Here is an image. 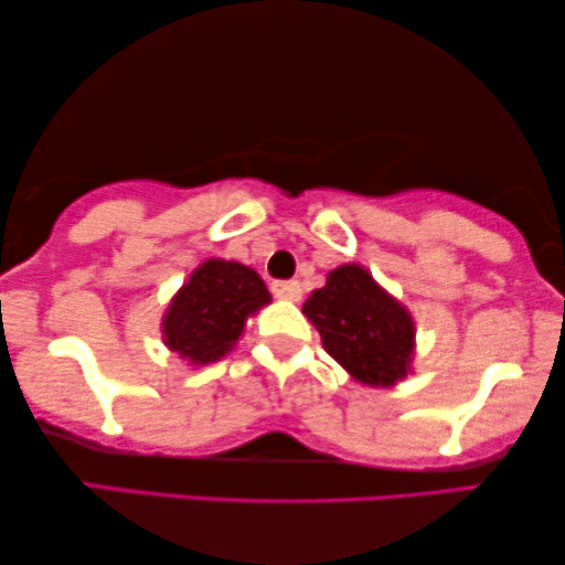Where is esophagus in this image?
I'll list each match as a JSON object with an SVG mask.
<instances>
[{
    "mask_svg": "<svg viewBox=\"0 0 565 565\" xmlns=\"http://www.w3.org/2000/svg\"><path fill=\"white\" fill-rule=\"evenodd\" d=\"M270 291H274V297L289 299V302H299V299H302V287H299V281H276Z\"/></svg>",
    "mask_w": 565,
    "mask_h": 565,
    "instance_id": "obj_1",
    "label": "esophagus"
}]
</instances>
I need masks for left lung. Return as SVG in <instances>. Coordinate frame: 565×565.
Returning <instances> with one entry per match:
<instances>
[{
    "mask_svg": "<svg viewBox=\"0 0 565 565\" xmlns=\"http://www.w3.org/2000/svg\"><path fill=\"white\" fill-rule=\"evenodd\" d=\"M302 312L318 328L328 354L354 381L391 388L412 370L414 320L373 274L356 263L333 268Z\"/></svg>",
    "mask_w": 565,
    "mask_h": 565,
    "instance_id": "8db88e82",
    "label": "left lung"
}]
</instances>
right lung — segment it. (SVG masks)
<instances>
[{"label": "right lung", "mask_w": 565, "mask_h": 565, "mask_svg": "<svg viewBox=\"0 0 565 565\" xmlns=\"http://www.w3.org/2000/svg\"><path fill=\"white\" fill-rule=\"evenodd\" d=\"M270 295L263 278L237 260L211 258L192 270L163 316V344L188 365H211L239 341L249 316Z\"/></svg>", "instance_id": "add662e5"}]
</instances>
